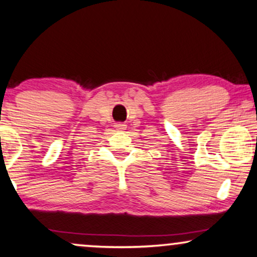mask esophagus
<instances>
[{
  "instance_id": "obj_1",
  "label": "esophagus",
  "mask_w": 257,
  "mask_h": 257,
  "mask_svg": "<svg viewBox=\"0 0 257 257\" xmlns=\"http://www.w3.org/2000/svg\"><path fill=\"white\" fill-rule=\"evenodd\" d=\"M115 128L119 130V131H122V130L126 128V125H125V123H121V122L115 123Z\"/></svg>"
}]
</instances>
